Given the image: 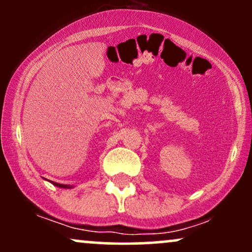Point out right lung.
<instances>
[{"label": "right lung", "instance_id": "right-lung-1", "mask_svg": "<svg viewBox=\"0 0 252 252\" xmlns=\"http://www.w3.org/2000/svg\"><path fill=\"white\" fill-rule=\"evenodd\" d=\"M51 184H53L54 186L57 187H60V189H72V187H73V186H70V185H63V184H58V182H52V181Z\"/></svg>", "mask_w": 252, "mask_h": 252}]
</instances>
